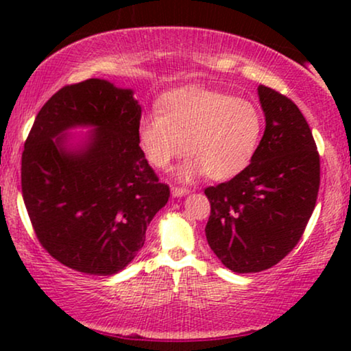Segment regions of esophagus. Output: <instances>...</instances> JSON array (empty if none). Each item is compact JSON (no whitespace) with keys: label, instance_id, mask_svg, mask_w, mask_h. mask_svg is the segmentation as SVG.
I'll use <instances>...</instances> for the list:
<instances>
[{"label":"esophagus","instance_id":"1","mask_svg":"<svg viewBox=\"0 0 351 351\" xmlns=\"http://www.w3.org/2000/svg\"><path fill=\"white\" fill-rule=\"evenodd\" d=\"M171 193H172V196H174V198H182V196L189 195V190L184 189V186H172Z\"/></svg>","mask_w":351,"mask_h":351}]
</instances>
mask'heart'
I'll return each mask as SVG.
<instances>
[{"label": "heart", "instance_id": "heart-1", "mask_svg": "<svg viewBox=\"0 0 351 351\" xmlns=\"http://www.w3.org/2000/svg\"><path fill=\"white\" fill-rule=\"evenodd\" d=\"M262 129L261 110L249 100L189 86L162 95L158 113L142 118L137 138L156 169H167L185 147L189 158L177 169V180L193 182L204 174L228 180L252 161Z\"/></svg>", "mask_w": 351, "mask_h": 351}]
</instances>
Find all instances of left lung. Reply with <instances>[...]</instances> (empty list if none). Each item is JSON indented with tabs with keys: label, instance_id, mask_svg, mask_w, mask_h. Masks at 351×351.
<instances>
[{
	"label": "left lung",
	"instance_id": "obj_1",
	"mask_svg": "<svg viewBox=\"0 0 351 351\" xmlns=\"http://www.w3.org/2000/svg\"><path fill=\"white\" fill-rule=\"evenodd\" d=\"M265 131L251 165L204 190L210 203L206 238L228 270L257 273L289 254L313 214L319 155L297 105L258 86Z\"/></svg>",
	"mask_w": 351,
	"mask_h": 351
}]
</instances>
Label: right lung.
I'll use <instances>...</instances> for the list:
<instances>
[{
  "label": "right lung",
  "mask_w": 351,
  "mask_h": 351,
  "mask_svg": "<svg viewBox=\"0 0 351 351\" xmlns=\"http://www.w3.org/2000/svg\"><path fill=\"white\" fill-rule=\"evenodd\" d=\"M142 107L107 80L62 88L22 153V196L43 247L65 267L110 276L136 258L169 199L138 147ZM89 128L71 138L76 128Z\"/></svg>",
  "instance_id": "add662e5"
}]
</instances>
